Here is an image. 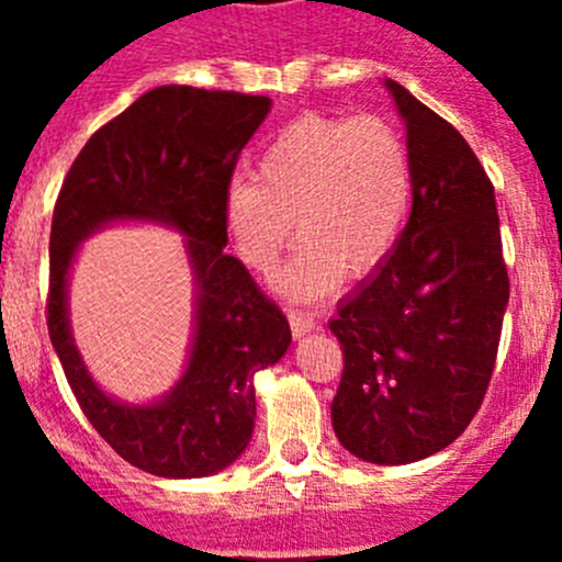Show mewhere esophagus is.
I'll use <instances>...</instances> for the list:
<instances>
[{
  "label": "esophagus",
  "instance_id": "obj_1",
  "mask_svg": "<svg viewBox=\"0 0 562 562\" xmlns=\"http://www.w3.org/2000/svg\"><path fill=\"white\" fill-rule=\"evenodd\" d=\"M288 321H291V331H293V337H296V339H302L304 334L315 331V328H317L315 315L313 313H302V310H291V313H288Z\"/></svg>",
  "mask_w": 562,
  "mask_h": 562
}]
</instances>
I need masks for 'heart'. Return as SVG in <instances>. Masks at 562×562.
<instances>
[{
    "mask_svg": "<svg viewBox=\"0 0 562 562\" xmlns=\"http://www.w3.org/2000/svg\"><path fill=\"white\" fill-rule=\"evenodd\" d=\"M411 198V151L389 122L304 113L266 146L255 179L225 187L223 225L249 269L269 274L296 223L302 247L277 288L317 299L342 274L359 280L389 258Z\"/></svg>",
    "mask_w": 562,
    "mask_h": 562,
    "instance_id": "heart-1",
    "label": "heart"
}]
</instances>
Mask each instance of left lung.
Segmentation results:
<instances>
[{
	"instance_id": "8db88e82",
	"label": "left lung",
	"mask_w": 562,
	"mask_h": 562,
	"mask_svg": "<svg viewBox=\"0 0 562 562\" xmlns=\"http://www.w3.org/2000/svg\"><path fill=\"white\" fill-rule=\"evenodd\" d=\"M405 122L413 206L389 258L328 321L345 370L339 443L372 464L438 454L468 429L495 370L508 271L490 176L446 119L386 78Z\"/></svg>"
}]
</instances>
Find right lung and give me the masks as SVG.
Listing matches in <instances>:
<instances>
[{
    "label": "right lung",
    "mask_w": 562,
    "mask_h": 562,
    "mask_svg": "<svg viewBox=\"0 0 562 562\" xmlns=\"http://www.w3.org/2000/svg\"><path fill=\"white\" fill-rule=\"evenodd\" d=\"M258 94L157 87L100 127L72 162L50 223L48 334L83 416L135 468L162 479H203L245 454L255 427V372L291 348V326L225 255L223 195L236 160L269 116ZM116 222L166 224L186 236L193 269L191 356L160 401L105 395L69 328L66 288L83 240Z\"/></svg>",
    "instance_id": "obj_1"
}]
</instances>
